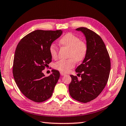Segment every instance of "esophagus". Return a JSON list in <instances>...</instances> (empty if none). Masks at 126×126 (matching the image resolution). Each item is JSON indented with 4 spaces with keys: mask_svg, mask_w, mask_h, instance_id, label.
<instances>
[{
    "mask_svg": "<svg viewBox=\"0 0 126 126\" xmlns=\"http://www.w3.org/2000/svg\"><path fill=\"white\" fill-rule=\"evenodd\" d=\"M60 74H61L62 76H63L66 75V74L64 73H63V72H60Z\"/></svg>",
    "mask_w": 126,
    "mask_h": 126,
    "instance_id": "1",
    "label": "esophagus"
}]
</instances>
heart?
I'll return each instance as SVG.
<instances>
[{
  "label": "heart",
  "mask_w": 126,
  "mask_h": 126,
  "mask_svg": "<svg viewBox=\"0 0 126 126\" xmlns=\"http://www.w3.org/2000/svg\"><path fill=\"white\" fill-rule=\"evenodd\" d=\"M60 44L63 47L69 49V57L66 60H60L54 64V67L63 72H67L75 66L76 61L80 62L84 59L86 55L87 47L86 44L74 34L69 33L60 39ZM52 57L55 59L57 57V48L54 44H52L49 48Z\"/></svg>",
  "instance_id": "obj_1"
}]
</instances>
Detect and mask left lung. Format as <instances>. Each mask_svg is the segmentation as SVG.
Returning <instances> with one entry per match:
<instances>
[{
	"label": "left lung",
	"mask_w": 126,
	"mask_h": 126,
	"mask_svg": "<svg viewBox=\"0 0 126 126\" xmlns=\"http://www.w3.org/2000/svg\"><path fill=\"white\" fill-rule=\"evenodd\" d=\"M84 34L87 51L82 63L76 69L81 79L71 75L69 85L70 96L76 101L89 102L96 98L106 85L111 68L110 59L100 36L85 27L77 28Z\"/></svg>",
	"instance_id": "1"
}]
</instances>
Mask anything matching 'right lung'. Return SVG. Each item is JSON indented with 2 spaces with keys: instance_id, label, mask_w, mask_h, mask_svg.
Masks as SVG:
<instances>
[{
  "instance_id": "1",
  "label": "right lung",
  "mask_w": 126,
  "mask_h": 126,
  "mask_svg": "<svg viewBox=\"0 0 126 126\" xmlns=\"http://www.w3.org/2000/svg\"><path fill=\"white\" fill-rule=\"evenodd\" d=\"M63 31L36 30L24 36L15 52L13 75L21 92L32 101L42 102L53 94L60 78V72L45 77L43 70L52 61L49 48Z\"/></svg>"
}]
</instances>
